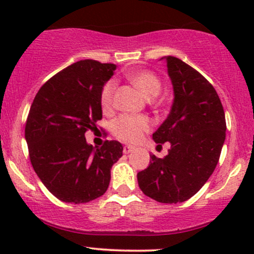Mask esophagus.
<instances>
[{
    "label": "esophagus",
    "instance_id": "esophagus-1",
    "mask_svg": "<svg viewBox=\"0 0 254 254\" xmlns=\"http://www.w3.org/2000/svg\"><path fill=\"white\" fill-rule=\"evenodd\" d=\"M133 150H135V147H133V145H125V147L123 148V153L124 154H129Z\"/></svg>",
    "mask_w": 254,
    "mask_h": 254
}]
</instances>
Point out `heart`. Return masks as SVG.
I'll use <instances>...</instances> for the list:
<instances>
[{
  "label": "heart",
  "instance_id": "obj_1",
  "mask_svg": "<svg viewBox=\"0 0 254 254\" xmlns=\"http://www.w3.org/2000/svg\"><path fill=\"white\" fill-rule=\"evenodd\" d=\"M127 80L143 93L148 99L155 98L161 89V81L154 72L148 70H132L127 74ZM116 92V81L110 80L104 84L100 93V104L104 112L112 110L113 97ZM151 121L148 117L121 116L113 123V133L122 141L136 143L151 129Z\"/></svg>",
  "mask_w": 254,
  "mask_h": 254
}]
</instances>
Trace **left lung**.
Instances as JSON below:
<instances>
[{
  "mask_svg": "<svg viewBox=\"0 0 254 254\" xmlns=\"http://www.w3.org/2000/svg\"><path fill=\"white\" fill-rule=\"evenodd\" d=\"M174 90L170 115L153 133L168 155H150L149 166L137 173L145 196L160 203L188 200L202 189L216 167L226 139V117L216 90L196 69L173 56L165 57Z\"/></svg>",
  "mask_w": 254,
  "mask_h": 254,
  "instance_id": "1",
  "label": "left lung"
}]
</instances>
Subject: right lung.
<instances>
[{"label": "right lung", "instance_id": "1", "mask_svg": "<svg viewBox=\"0 0 254 254\" xmlns=\"http://www.w3.org/2000/svg\"><path fill=\"white\" fill-rule=\"evenodd\" d=\"M116 68L112 63L78 61L46 81L31 105L25 127L31 164L62 202L87 203L103 196L112 165L123 155L118 141L94 148L84 137L103 118L101 88Z\"/></svg>", "mask_w": 254, "mask_h": 254}]
</instances>
